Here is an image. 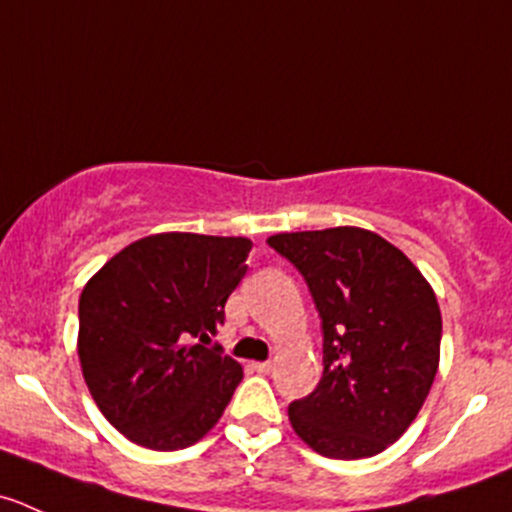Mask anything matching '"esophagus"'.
I'll use <instances>...</instances> for the list:
<instances>
[{
  "mask_svg": "<svg viewBox=\"0 0 512 512\" xmlns=\"http://www.w3.org/2000/svg\"><path fill=\"white\" fill-rule=\"evenodd\" d=\"M252 367H255L257 372H262V375H267V372L272 370V362L265 360V362H252Z\"/></svg>",
  "mask_w": 512,
  "mask_h": 512,
  "instance_id": "1",
  "label": "esophagus"
}]
</instances>
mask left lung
I'll use <instances>...</instances> for the list:
<instances>
[{
	"instance_id": "obj_1",
	"label": "left lung",
	"mask_w": 512,
	"mask_h": 512,
	"mask_svg": "<svg viewBox=\"0 0 512 512\" xmlns=\"http://www.w3.org/2000/svg\"><path fill=\"white\" fill-rule=\"evenodd\" d=\"M267 245L305 277L322 320V377L290 403L315 453L357 460L393 445L423 408L443 320L418 267L360 227L272 235Z\"/></svg>"
}]
</instances>
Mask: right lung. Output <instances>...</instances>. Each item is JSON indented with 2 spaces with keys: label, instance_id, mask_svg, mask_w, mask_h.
<instances>
[{
  "label": "right lung",
  "instance_id": "right-lung-1",
  "mask_svg": "<svg viewBox=\"0 0 512 512\" xmlns=\"http://www.w3.org/2000/svg\"><path fill=\"white\" fill-rule=\"evenodd\" d=\"M250 250L245 237L165 232L124 247L84 285V382L127 440L180 450L222 418L242 367L212 335Z\"/></svg>",
  "mask_w": 512,
  "mask_h": 512
}]
</instances>
